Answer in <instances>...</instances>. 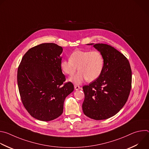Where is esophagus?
<instances>
[{"label": "esophagus", "instance_id": "1", "mask_svg": "<svg viewBox=\"0 0 149 149\" xmlns=\"http://www.w3.org/2000/svg\"><path fill=\"white\" fill-rule=\"evenodd\" d=\"M74 88H75V90H78L80 89V87L79 86H77V85H75Z\"/></svg>", "mask_w": 149, "mask_h": 149}]
</instances>
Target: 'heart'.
<instances>
[{"label": "heart", "mask_w": 149, "mask_h": 149, "mask_svg": "<svg viewBox=\"0 0 149 149\" xmlns=\"http://www.w3.org/2000/svg\"><path fill=\"white\" fill-rule=\"evenodd\" d=\"M104 67V58L98 51L77 50L70 56V59L61 62V68L65 74L72 76L69 80L75 84H81L85 79L93 81L101 75Z\"/></svg>", "instance_id": "1"}]
</instances>
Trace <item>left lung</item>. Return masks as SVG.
<instances>
[{
	"instance_id": "8db88e82",
	"label": "left lung",
	"mask_w": 149,
	"mask_h": 149,
	"mask_svg": "<svg viewBox=\"0 0 149 149\" xmlns=\"http://www.w3.org/2000/svg\"><path fill=\"white\" fill-rule=\"evenodd\" d=\"M102 55L104 67L100 77L82 88V110L86 116L101 120L116 115L123 107L132 88V70L127 58L114 47L90 44Z\"/></svg>"
}]
</instances>
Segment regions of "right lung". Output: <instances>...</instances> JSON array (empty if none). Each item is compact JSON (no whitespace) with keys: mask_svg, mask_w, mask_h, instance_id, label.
I'll return each mask as SVG.
<instances>
[{"mask_svg":"<svg viewBox=\"0 0 149 149\" xmlns=\"http://www.w3.org/2000/svg\"><path fill=\"white\" fill-rule=\"evenodd\" d=\"M63 49L54 43L29 49L17 70V81L23 105L35 118L53 120L63 113L65 98L74 91L61 68Z\"/></svg>","mask_w":149,"mask_h":149,"instance_id":"obj_1","label":"right lung"}]
</instances>
